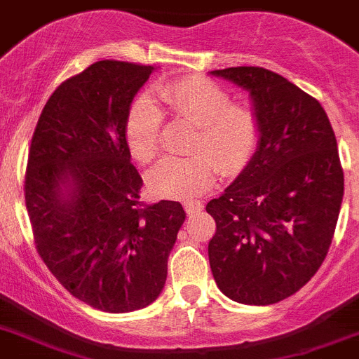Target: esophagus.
<instances>
[{
    "mask_svg": "<svg viewBox=\"0 0 359 359\" xmlns=\"http://www.w3.org/2000/svg\"><path fill=\"white\" fill-rule=\"evenodd\" d=\"M183 206H185L187 213H190V215H192V213L201 212V210L205 208V205H203V203L199 201V199H192V201H187Z\"/></svg>",
    "mask_w": 359,
    "mask_h": 359,
    "instance_id": "1",
    "label": "esophagus"
}]
</instances>
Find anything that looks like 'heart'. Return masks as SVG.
Wrapping results in <instances>:
<instances>
[{
  "mask_svg": "<svg viewBox=\"0 0 359 359\" xmlns=\"http://www.w3.org/2000/svg\"><path fill=\"white\" fill-rule=\"evenodd\" d=\"M170 115L197 124L189 156H167L147 176L156 196L190 197L208 190L219 174L236 172L255 151L259 135L258 115L244 104H233L228 92L203 76L160 81L153 88ZM163 114L149 96L131 103L124 137L135 160L153 162L162 149Z\"/></svg>",
  "mask_w": 359,
  "mask_h": 359,
  "instance_id": "b5f03b06",
  "label": "heart"
}]
</instances>
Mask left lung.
I'll list each match as a JSON object with an SVG mask.
<instances>
[{
  "instance_id": "obj_1",
  "label": "left lung",
  "mask_w": 359,
  "mask_h": 359,
  "mask_svg": "<svg viewBox=\"0 0 359 359\" xmlns=\"http://www.w3.org/2000/svg\"><path fill=\"white\" fill-rule=\"evenodd\" d=\"M249 92L258 146L224 194L206 205L217 287L242 304L290 297L330 251L344 199L337 137L315 97L263 67L210 72Z\"/></svg>"
}]
</instances>
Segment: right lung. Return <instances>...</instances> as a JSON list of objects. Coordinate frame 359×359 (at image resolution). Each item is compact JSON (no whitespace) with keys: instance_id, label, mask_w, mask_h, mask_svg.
<instances>
[{"instance_id":"right-lung-1","label":"right lung","mask_w":359,"mask_h":359,"mask_svg":"<svg viewBox=\"0 0 359 359\" xmlns=\"http://www.w3.org/2000/svg\"><path fill=\"white\" fill-rule=\"evenodd\" d=\"M153 65L101 60L46 103L28 153L25 199L35 245L65 290L126 313L162 294L185 222L176 201L144 205L124 121Z\"/></svg>"}]
</instances>
